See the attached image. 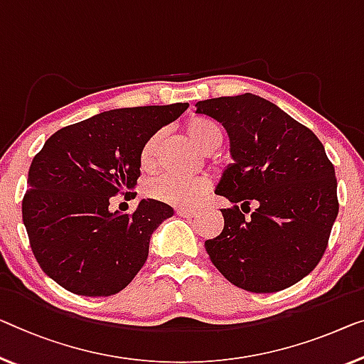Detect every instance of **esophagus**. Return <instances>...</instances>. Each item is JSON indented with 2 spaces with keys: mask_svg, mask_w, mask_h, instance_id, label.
Returning a JSON list of instances; mask_svg holds the SVG:
<instances>
[{
  "mask_svg": "<svg viewBox=\"0 0 364 364\" xmlns=\"http://www.w3.org/2000/svg\"><path fill=\"white\" fill-rule=\"evenodd\" d=\"M176 214L180 217H194V214H196V209H176Z\"/></svg>",
  "mask_w": 364,
  "mask_h": 364,
  "instance_id": "obj_1",
  "label": "esophagus"
}]
</instances>
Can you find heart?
Returning a JSON list of instances; mask_svg holds the SVG:
<instances>
[{"mask_svg":"<svg viewBox=\"0 0 364 364\" xmlns=\"http://www.w3.org/2000/svg\"><path fill=\"white\" fill-rule=\"evenodd\" d=\"M184 132L203 151H213L222 144V129L219 124L205 116L191 117L184 124ZM160 134L151 135L140 151V165L142 168H151L155 164L156 149H159ZM209 180L205 178H178L170 175L156 176L145 186V193L151 199L161 203L189 208L208 193Z\"/></svg>","mask_w":364,"mask_h":364,"instance_id":"heart-1","label":"heart"}]
</instances>
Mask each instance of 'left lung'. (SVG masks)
Returning <instances> with one entry per match:
<instances>
[{
    "mask_svg": "<svg viewBox=\"0 0 364 364\" xmlns=\"http://www.w3.org/2000/svg\"><path fill=\"white\" fill-rule=\"evenodd\" d=\"M229 135V164L215 194L258 205L245 219L238 205L222 209L224 229L205 240L214 267L252 292L286 289L311 273L327 248L338 214L337 178L311 129L257 95L196 102Z\"/></svg>",
    "mask_w": 364,
    "mask_h": 364,
    "instance_id": "8db88e82",
    "label": "left lung"
}]
</instances>
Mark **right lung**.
I'll list each match as a JSON object with an SVG mask.
<instances>
[{"mask_svg": "<svg viewBox=\"0 0 364 364\" xmlns=\"http://www.w3.org/2000/svg\"><path fill=\"white\" fill-rule=\"evenodd\" d=\"M188 102L111 109L57 130L34 156L23 199L32 253L48 278L80 296L122 291L149 257L150 235L175 214L142 199L132 215L111 198L140 176V151Z\"/></svg>", "mask_w": 364, "mask_h": 364, "instance_id": "obj_1", "label": "right lung"}]
</instances>
